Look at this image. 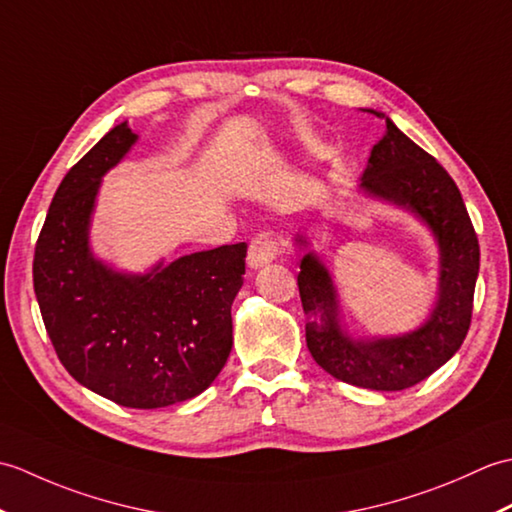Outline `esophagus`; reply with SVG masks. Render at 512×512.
I'll return each mask as SVG.
<instances>
[{"instance_id":"1","label":"esophagus","mask_w":512,"mask_h":512,"mask_svg":"<svg viewBox=\"0 0 512 512\" xmlns=\"http://www.w3.org/2000/svg\"><path fill=\"white\" fill-rule=\"evenodd\" d=\"M277 239L268 233H259L253 237V242L248 246V266L250 268H264L266 264L273 262L277 257Z\"/></svg>"}]
</instances>
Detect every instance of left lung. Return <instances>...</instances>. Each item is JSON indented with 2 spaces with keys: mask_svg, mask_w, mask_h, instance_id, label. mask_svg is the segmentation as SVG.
<instances>
[{
  "mask_svg": "<svg viewBox=\"0 0 512 512\" xmlns=\"http://www.w3.org/2000/svg\"><path fill=\"white\" fill-rule=\"evenodd\" d=\"M363 112L385 121L356 191L416 217L438 250V290L427 317L402 334H358L345 321L339 288L314 237L297 233L299 295L306 312V343L330 376L363 389L400 391L431 376L460 350L471 325L473 292L480 273V244L460 189L447 171L407 138L383 112Z\"/></svg>",
  "mask_w": 512,
  "mask_h": 512,
  "instance_id": "left-lung-1",
  "label": "left lung"
}]
</instances>
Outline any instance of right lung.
<instances>
[{
    "instance_id": "obj_1",
    "label": "right lung",
    "mask_w": 512,
    "mask_h": 512,
    "mask_svg": "<svg viewBox=\"0 0 512 512\" xmlns=\"http://www.w3.org/2000/svg\"><path fill=\"white\" fill-rule=\"evenodd\" d=\"M138 143L112 127L65 173L35 248V295L68 374L116 405L160 409L195 398L233 347L231 306L244 286L246 244L160 257L121 270L92 248L101 184Z\"/></svg>"
}]
</instances>
